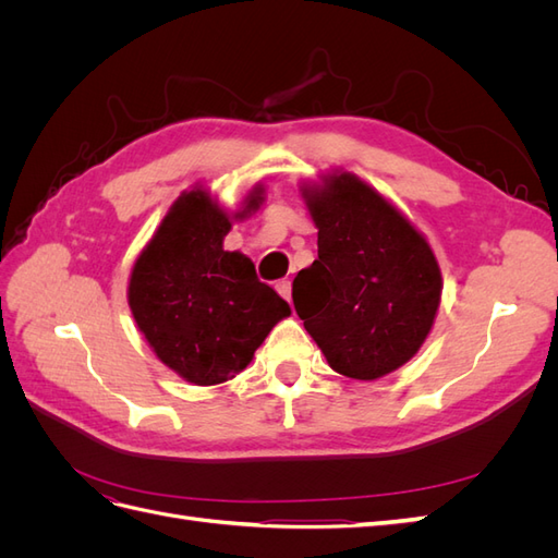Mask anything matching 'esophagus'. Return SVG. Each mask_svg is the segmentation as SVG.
<instances>
[{"label": "esophagus", "instance_id": "34e87169", "mask_svg": "<svg viewBox=\"0 0 558 558\" xmlns=\"http://www.w3.org/2000/svg\"><path fill=\"white\" fill-rule=\"evenodd\" d=\"M277 291H279V295H281L283 300L291 302V281H289V279L277 281Z\"/></svg>", "mask_w": 558, "mask_h": 558}]
</instances>
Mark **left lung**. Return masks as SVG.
Instances as JSON below:
<instances>
[{
  "instance_id": "left-lung-1",
  "label": "left lung",
  "mask_w": 558,
  "mask_h": 558,
  "mask_svg": "<svg viewBox=\"0 0 558 558\" xmlns=\"http://www.w3.org/2000/svg\"><path fill=\"white\" fill-rule=\"evenodd\" d=\"M318 258L293 279V305L328 365L379 379L408 363L440 307L442 277L424 234L349 172L305 189Z\"/></svg>"
}]
</instances>
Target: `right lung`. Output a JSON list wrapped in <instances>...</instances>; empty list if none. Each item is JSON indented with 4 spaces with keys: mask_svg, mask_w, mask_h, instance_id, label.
Returning a JSON list of instances; mask_svg holds the SVG:
<instances>
[{
    "mask_svg": "<svg viewBox=\"0 0 558 558\" xmlns=\"http://www.w3.org/2000/svg\"><path fill=\"white\" fill-rule=\"evenodd\" d=\"M260 191L248 197L256 209ZM230 218L205 191L181 195L134 263L128 302L156 356L185 381L211 386L251 363L289 302L226 251Z\"/></svg>",
    "mask_w": 558,
    "mask_h": 558,
    "instance_id": "obj_1",
    "label": "right lung"
}]
</instances>
